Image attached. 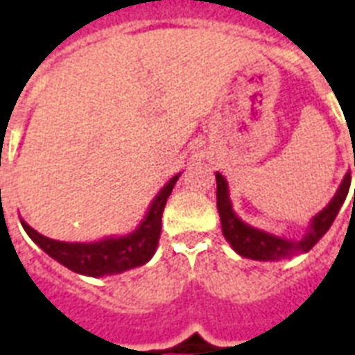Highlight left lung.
<instances>
[{"label": "left lung", "instance_id": "obj_1", "mask_svg": "<svg viewBox=\"0 0 355 355\" xmlns=\"http://www.w3.org/2000/svg\"><path fill=\"white\" fill-rule=\"evenodd\" d=\"M348 190H350V173L345 175L337 193L333 196L329 205L312 218L309 230L303 237L284 239L278 237L275 233H267V231L258 230V227H252L246 222H243L237 216V212L233 211L227 180L220 173H216V207L220 222H222V233H224L225 241L231 244V248L243 258L256 259V261L290 259L293 256L309 252L320 239L324 237L327 230L331 227L333 220L337 218L343 203H345Z\"/></svg>", "mask_w": 355, "mask_h": 355}]
</instances>
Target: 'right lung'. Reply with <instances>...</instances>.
I'll return each mask as SVG.
<instances>
[{
  "mask_svg": "<svg viewBox=\"0 0 355 355\" xmlns=\"http://www.w3.org/2000/svg\"><path fill=\"white\" fill-rule=\"evenodd\" d=\"M180 173L157 191L141 224L128 235L105 237L94 243H64L37 233L22 220V227L39 248L58 263L84 277H111L148 263L157 248L162 233V214Z\"/></svg>",
  "mask_w": 355,
  "mask_h": 355,
  "instance_id": "1",
  "label": "right lung"
}]
</instances>
